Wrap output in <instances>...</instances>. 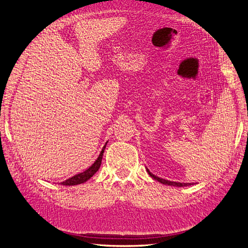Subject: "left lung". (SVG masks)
Masks as SVG:
<instances>
[{
    "label": "left lung",
    "instance_id": "8db88e82",
    "mask_svg": "<svg viewBox=\"0 0 248 248\" xmlns=\"http://www.w3.org/2000/svg\"><path fill=\"white\" fill-rule=\"evenodd\" d=\"M147 171L148 174L151 176L154 180H156V181H158L164 185H170V186H177V187H183V186H189V185H193V183H180V182H172V181H169V180H166V179H161L159 177H157L155 175H153L151 171H150L148 169H147Z\"/></svg>",
    "mask_w": 248,
    "mask_h": 248
}]
</instances>
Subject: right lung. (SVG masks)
Wrapping results in <instances>:
<instances>
[{
    "label": "right lung",
    "mask_w": 248,
    "mask_h": 248,
    "mask_svg": "<svg viewBox=\"0 0 248 248\" xmlns=\"http://www.w3.org/2000/svg\"><path fill=\"white\" fill-rule=\"evenodd\" d=\"M106 146L107 144L103 146L101 152L98 156V158H97L95 160V162L92 164L91 167H90L89 169H87L85 171L82 172H79V174L73 176L69 179L65 180V181L61 182L62 185H65V186H72V185H78V184H81V183H85L86 181H88V180L91 178L92 176H94L95 172L99 170L100 166H101V161H102V156H103V152H104V149H106Z\"/></svg>",
    "instance_id": "1"
}]
</instances>
